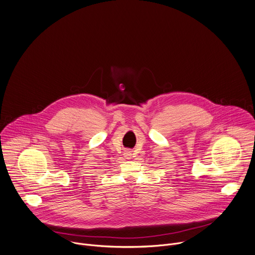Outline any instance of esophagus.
I'll list each match as a JSON object with an SVG mask.
<instances>
[{"mask_svg":"<svg viewBox=\"0 0 255 255\" xmlns=\"http://www.w3.org/2000/svg\"><path fill=\"white\" fill-rule=\"evenodd\" d=\"M131 154H132V153H131V151H129V150H127V151L124 153L125 157H126V158H128V159L131 157Z\"/></svg>","mask_w":255,"mask_h":255,"instance_id":"1","label":"esophagus"}]
</instances>
